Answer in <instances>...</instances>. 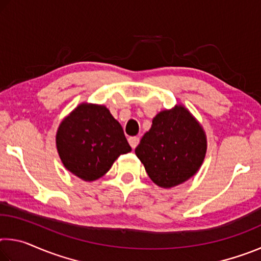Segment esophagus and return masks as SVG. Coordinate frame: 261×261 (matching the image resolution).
Wrapping results in <instances>:
<instances>
[{"label": "esophagus", "mask_w": 261, "mask_h": 261, "mask_svg": "<svg viewBox=\"0 0 261 261\" xmlns=\"http://www.w3.org/2000/svg\"><path fill=\"white\" fill-rule=\"evenodd\" d=\"M138 143H139L138 137H130V138H129V144H130V146L132 148H136L137 145H138Z\"/></svg>", "instance_id": "34e87169"}]
</instances>
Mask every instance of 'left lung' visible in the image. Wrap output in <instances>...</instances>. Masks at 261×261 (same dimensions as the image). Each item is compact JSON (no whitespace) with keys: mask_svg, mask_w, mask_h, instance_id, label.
I'll use <instances>...</instances> for the list:
<instances>
[{"mask_svg":"<svg viewBox=\"0 0 261 261\" xmlns=\"http://www.w3.org/2000/svg\"><path fill=\"white\" fill-rule=\"evenodd\" d=\"M205 131L184 106L162 110L135 152L154 183L170 189L199 170L205 159Z\"/></svg>","mask_w":261,"mask_h":261,"instance_id":"1","label":"left lung"}]
</instances>
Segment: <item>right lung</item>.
<instances>
[{
    "mask_svg": "<svg viewBox=\"0 0 261 261\" xmlns=\"http://www.w3.org/2000/svg\"><path fill=\"white\" fill-rule=\"evenodd\" d=\"M56 147L64 167L86 182L107 173L131 147L120 123L102 105L81 103L59 126Z\"/></svg>",
    "mask_w": 261,
    "mask_h": 261,
    "instance_id": "right-lung-1",
    "label": "right lung"
}]
</instances>
